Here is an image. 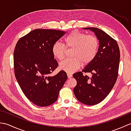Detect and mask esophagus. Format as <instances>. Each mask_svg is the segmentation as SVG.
<instances>
[{"label":"esophagus","mask_w":131,"mask_h":131,"mask_svg":"<svg viewBox=\"0 0 131 131\" xmlns=\"http://www.w3.org/2000/svg\"><path fill=\"white\" fill-rule=\"evenodd\" d=\"M67 75H68V77L69 78H71L72 77V74L70 73H67Z\"/></svg>","instance_id":"1"}]
</instances>
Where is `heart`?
<instances>
[{
    "label": "heart",
    "mask_w": 131,
    "mask_h": 131,
    "mask_svg": "<svg viewBox=\"0 0 131 131\" xmlns=\"http://www.w3.org/2000/svg\"><path fill=\"white\" fill-rule=\"evenodd\" d=\"M66 48H72L71 56L60 63L61 70L68 73L76 71L81 63L85 65L90 63L95 58L99 49V40L93 35H86L85 34L74 30L69 34L63 39ZM66 49L62 43L56 42L52 47V52L54 57L59 60L65 57Z\"/></svg>",
    "instance_id": "obj_1"
}]
</instances>
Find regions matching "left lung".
<instances>
[{"instance_id":"obj_1","label":"left lung","mask_w":131,"mask_h":131,"mask_svg":"<svg viewBox=\"0 0 131 131\" xmlns=\"http://www.w3.org/2000/svg\"><path fill=\"white\" fill-rule=\"evenodd\" d=\"M95 34L99 47L94 60L82 71L73 74L77 82L74 88L76 98L83 104L94 105L103 101L112 91L116 81L120 61V51L115 40L96 27H85ZM91 72L92 77L83 76Z\"/></svg>"}]
</instances>
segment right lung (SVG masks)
I'll return each mask as SVG.
<instances>
[{
  "label": "right lung",
  "instance_id": "right-lung-1",
  "mask_svg": "<svg viewBox=\"0 0 131 131\" xmlns=\"http://www.w3.org/2000/svg\"><path fill=\"white\" fill-rule=\"evenodd\" d=\"M65 34L60 30L35 29L16 44L13 59L16 78L25 95L36 105L47 106L56 101L68 78L63 70L49 75L58 66L52 46Z\"/></svg>",
  "mask_w": 131,
  "mask_h": 131
}]
</instances>
